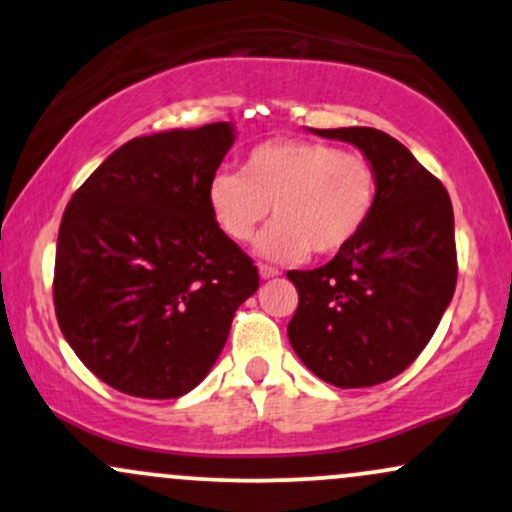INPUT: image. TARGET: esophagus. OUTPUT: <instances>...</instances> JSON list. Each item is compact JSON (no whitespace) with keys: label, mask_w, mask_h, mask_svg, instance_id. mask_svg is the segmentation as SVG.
<instances>
[{"label":"esophagus","mask_w":512,"mask_h":512,"mask_svg":"<svg viewBox=\"0 0 512 512\" xmlns=\"http://www.w3.org/2000/svg\"><path fill=\"white\" fill-rule=\"evenodd\" d=\"M260 276L262 279H274V276H279V269L272 267V264H260Z\"/></svg>","instance_id":"1"}]
</instances>
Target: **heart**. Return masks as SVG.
Returning <instances> with one entry per match:
<instances>
[{"label":"heart","mask_w":512,"mask_h":512,"mask_svg":"<svg viewBox=\"0 0 512 512\" xmlns=\"http://www.w3.org/2000/svg\"><path fill=\"white\" fill-rule=\"evenodd\" d=\"M209 211L223 236L257 238L269 260L296 262L310 250L332 255L354 243L378 202V170L368 156L313 139H269L248 151L240 173H216L207 187Z\"/></svg>","instance_id":"1"}]
</instances>
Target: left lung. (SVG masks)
Masks as SVG:
<instances>
[{
  "mask_svg": "<svg viewBox=\"0 0 512 512\" xmlns=\"http://www.w3.org/2000/svg\"><path fill=\"white\" fill-rule=\"evenodd\" d=\"M354 144L378 170V202L325 267L289 272L298 308L289 342L334 387L395 378L424 351L457 284L455 216L443 182L373 127L310 129Z\"/></svg>",
  "mask_w": 512,
  "mask_h": 512,
  "instance_id": "1",
  "label": "left lung"
}]
</instances>
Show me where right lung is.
<instances>
[{
	"mask_svg": "<svg viewBox=\"0 0 512 512\" xmlns=\"http://www.w3.org/2000/svg\"><path fill=\"white\" fill-rule=\"evenodd\" d=\"M231 122L137 137L64 209L55 313L74 354L115 390L175 399L207 378L257 267L209 211Z\"/></svg>",
	"mask_w": 512,
	"mask_h": 512,
	"instance_id": "1",
	"label": "right lung"
}]
</instances>
